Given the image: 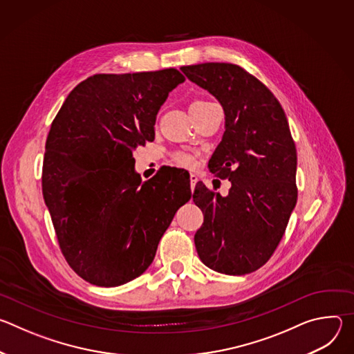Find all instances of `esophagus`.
Here are the masks:
<instances>
[{
    "label": "esophagus",
    "instance_id": "esophagus-1",
    "mask_svg": "<svg viewBox=\"0 0 354 354\" xmlns=\"http://www.w3.org/2000/svg\"><path fill=\"white\" fill-rule=\"evenodd\" d=\"M189 179H190V187H192V190H193V187H194V185L197 183L198 179H197V176H196L194 174H190V178H189Z\"/></svg>",
    "mask_w": 354,
    "mask_h": 354
}]
</instances>
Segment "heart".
I'll list each match as a JSON object with an SVG mask.
<instances>
[{
    "mask_svg": "<svg viewBox=\"0 0 354 354\" xmlns=\"http://www.w3.org/2000/svg\"><path fill=\"white\" fill-rule=\"evenodd\" d=\"M196 102H203V100H196ZM172 162L183 167V168H193L194 167V158L186 151H176L172 154Z\"/></svg>",
    "mask_w": 354,
    "mask_h": 354,
    "instance_id": "b5f03b06",
    "label": "heart"
}]
</instances>
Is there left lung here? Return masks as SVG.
Wrapping results in <instances>:
<instances>
[{
  "instance_id": "8db88e82",
  "label": "left lung",
  "mask_w": 354,
  "mask_h": 354,
  "mask_svg": "<svg viewBox=\"0 0 354 354\" xmlns=\"http://www.w3.org/2000/svg\"><path fill=\"white\" fill-rule=\"evenodd\" d=\"M180 70L213 93L225 113L209 167L231 187L223 197L196 183L193 201L205 216L194 234L197 255L218 273H252L272 258L297 203V149L286 113L270 89L236 64Z\"/></svg>"
}]
</instances>
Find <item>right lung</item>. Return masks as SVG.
<instances>
[{"instance_id":"add662e5","label":"right lung","mask_w":354,"mask_h":354,"mask_svg":"<svg viewBox=\"0 0 354 354\" xmlns=\"http://www.w3.org/2000/svg\"><path fill=\"white\" fill-rule=\"evenodd\" d=\"M185 77L175 68L95 74L50 127L41 192L62 254L85 281L116 287L142 274L190 183L160 169L141 182L133 149L154 141L156 118Z\"/></svg>"}]
</instances>
